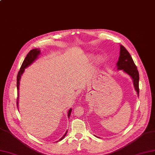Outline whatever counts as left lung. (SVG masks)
Returning a JSON list of instances; mask_svg holds the SVG:
<instances>
[{
	"label": "left lung",
	"instance_id": "left-lung-1",
	"mask_svg": "<svg viewBox=\"0 0 155 155\" xmlns=\"http://www.w3.org/2000/svg\"><path fill=\"white\" fill-rule=\"evenodd\" d=\"M118 69H122L129 75H130L133 81L134 88L139 95V73L131 54L123 46H120V57L117 62Z\"/></svg>",
	"mask_w": 155,
	"mask_h": 155
}]
</instances>
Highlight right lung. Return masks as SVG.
<instances>
[{"mask_svg":"<svg viewBox=\"0 0 155 155\" xmlns=\"http://www.w3.org/2000/svg\"><path fill=\"white\" fill-rule=\"evenodd\" d=\"M40 52H41V51L38 50V49H32V50H31L30 51H29L28 54L26 55V58H24V61L22 64V66L21 67V69H20V70L18 73V74H17V91H18L19 89V84H20V79H21V75L22 74V73H24V69L27 68L28 66H29L35 60L38 54H40ZM18 94H17V106H18V93H17ZM71 111L72 109H70L68 111V118H69V117H70V114H71ZM68 131L66 132V133L64 134V135L58 141H61L65 137V136L66 135V133H67ZM58 142V141H57Z\"/></svg>","mask_w":155,"mask_h":155,"instance_id":"obj_1","label":"right lung"}]
</instances>
